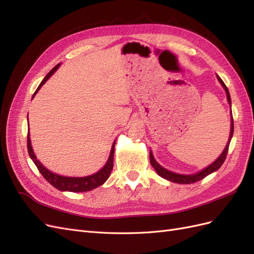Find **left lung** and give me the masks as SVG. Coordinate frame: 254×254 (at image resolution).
<instances>
[{
  "instance_id": "1",
  "label": "left lung",
  "mask_w": 254,
  "mask_h": 254,
  "mask_svg": "<svg viewBox=\"0 0 254 254\" xmlns=\"http://www.w3.org/2000/svg\"><path fill=\"white\" fill-rule=\"evenodd\" d=\"M217 77H218V81L222 85L224 90H226L228 102L231 105V97H230V93H229V90L227 88V86H226V84L223 83V81L218 75H217ZM233 131H234V123H233V117H232L231 118V131H230L229 140H228V143H227L226 148H224V150L222 151V153L220 154V156L217 158L213 164L209 165L208 167L204 168L203 170H201L198 173H194V175H179V173L171 172V171H169L167 169L163 168L162 166L155 161L154 157H153V154H152L151 151H150V163H151L152 166H153V168L155 169V171L157 172L158 176H161L162 178L168 180V181H171V182L179 183V184H191V183H194V182H198V181L204 179L208 175H211L212 172L218 170L222 166L223 162L226 161V157H227V154H228V150H229V146H230V141L232 139V136H233Z\"/></svg>"
}]
</instances>
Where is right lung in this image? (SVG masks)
I'll return each instance as SVG.
<instances>
[{
  "label": "right lung",
  "instance_id": "add662e5",
  "mask_svg": "<svg viewBox=\"0 0 254 254\" xmlns=\"http://www.w3.org/2000/svg\"><path fill=\"white\" fill-rule=\"evenodd\" d=\"M60 66H61V64H56V66L47 74V76L42 79V82L40 83L38 88L36 89L35 93L33 95V98L36 93L38 92V90L41 88V86L48 81L50 76L52 75L57 69H59ZM27 120H28V117H27ZM115 142L113 143L111 154H110V157H108V159H107L105 166L102 169L96 172L95 175H91L88 177H82V178L63 177V176L56 175V173H53L52 171H50L49 169H47L45 167V166H42V164H40V162L38 161L37 157H36L34 151H33V148H32L31 138H30V129H28V132H27V151H28V154H30V157L32 158V161L36 165V167L38 168L39 172L43 176V178H45L51 185L54 186L55 188H57V190H62V191H72V192L89 191L91 190H95V188H97L98 186L104 184L105 181L108 179V177H110L112 169L114 167Z\"/></svg>",
  "mask_w": 254,
  "mask_h": 254
}]
</instances>
